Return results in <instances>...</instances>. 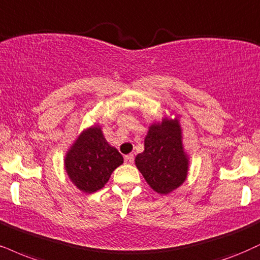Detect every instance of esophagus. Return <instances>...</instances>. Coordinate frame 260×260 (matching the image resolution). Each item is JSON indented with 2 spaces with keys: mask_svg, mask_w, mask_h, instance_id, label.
<instances>
[{
  "mask_svg": "<svg viewBox=\"0 0 260 260\" xmlns=\"http://www.w3.org/2000/svg\"><path fill=\"white\" fill-rule=\"evenodd\" d=\"M124 162H126L127 165H132L134 162V156L132 154L126 155V156H124Z\"/></svg>",
  "mask_w": 260,
  "mask_h": 260,
  "instance_id": "esophagus-1",
  "label": "esophagus"
}]
</instances>
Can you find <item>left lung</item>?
Wrapping results in <instances>:
<instances>
[{
    "label": "left lung",
    "instance_id": "obj_1",
    "mask_svg": "<svg viewBox=\"0 0 260 260\" xmlns=\"http://www.w3.org/2000/svg\"><path fill=\"white\" fill-rule=\"evenodd\" d=\"M136 166L150 187L161 195L172 192L186 180L189 156L184 150L178 118L165 117L149 127Z\"/></svg>",
    "mask_w": 260,
    "mask_h": 260
}]
</instances>
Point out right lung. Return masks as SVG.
<instances>
[{
	"instance_id": "1",
	"label": "right lung",
	"mask_w": 260,
	"mask_h": 260,
	"mask_svg": "<svg viewBox=\"0 0 260 260\" xmlns=\"http://www.w3.org/2000/svg\"><path fill=\"white\" fill-rule=\"evenodd\" d=\"M123 157L106 142L100 126L82 131L65 155L64 167L73 184L82 192L92 193L104 187Z\"/></svg>"
}]
</instances>
